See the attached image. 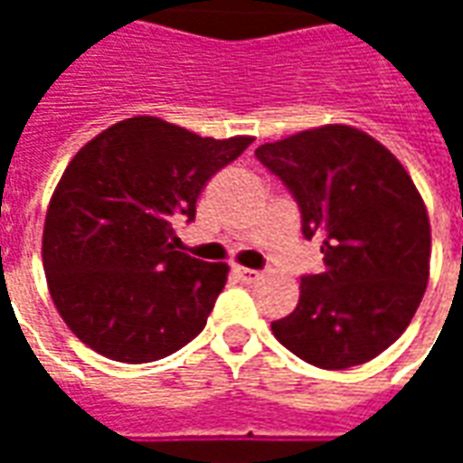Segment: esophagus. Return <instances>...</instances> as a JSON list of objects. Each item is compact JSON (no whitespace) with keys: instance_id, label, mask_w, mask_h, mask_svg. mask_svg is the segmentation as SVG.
I'll return each instance as SVG.
<instances>
[{"instance_id":"34e87169","label":"esophagus","mask_w":463,"mask_h":463,"mask_svg":"<svg viewBox=\"0 0 463 463\" xmlns=\"http://www.w3.org/2000/svg\"><path fill=\"white\" fill-rule=\"evenodd\" d=\"M232 272H235V278H238V280H242V282H255L258 278H260V272L250 270V268H235Z\"/></svg>"}]
</instances>
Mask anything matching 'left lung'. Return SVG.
Segmentation results:
<instances>
[{"mask_svg":"<svg viewBox=\"0 0 463 463\" xmlns=\"http://www.w3.org/2000/svg\"><path fill=\"white\" fill-rule=\"evenodd\" d=\"M255 158L292 193L325 260L302 275L300 302L272 335L322 369L374 359L427 290L431 231L417 185L382 143L340 123L262 143Z\"/></svg>","mask_w":463,"mask_h":463,"instance_id":"obj_1","label":"left lung"}]
</instances>
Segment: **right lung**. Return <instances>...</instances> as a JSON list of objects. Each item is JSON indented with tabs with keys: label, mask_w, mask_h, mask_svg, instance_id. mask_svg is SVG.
<instances>
[{
	"label": "right lung",
	"mask_w": 463,
	"mask_h": 463,
	"mask_svg": "<svg viewBox=\"0 0 463 463\" xmlns=\"http://www.w3.org/2000/svg\"><path fill=\"white\" fill-rule=\"evenodd\" d=\"M250 143L136 116L76 153L46 211L42 258L52 300L79 340L143 364L205 327L228 265L175 250L173 222L195 218L205 183Z\"/></svg>",
	"instance_id": "1"
}]
</instances>
